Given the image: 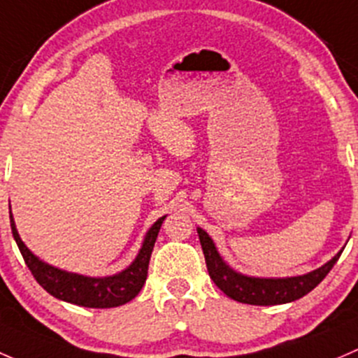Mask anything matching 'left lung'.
<instances>
[{"label": "left lung", "mask_w": 358, "mask_h": 358, "mask_svg": "<svg viewBox=\"0 0 358 358\" xmlns=\"http://www.w3.org/2000/svg\"><path fill=\"white\" fill-rule=\"evenodd\" d=\"M198 236H200L201 248H203L206 268H208L210 278L213 279L217 288L224 291L233 300L248 305H281L305 296L329 274L333 265L336 264L341 255L340 252L326 265L305 275H298V278H248V275L238 274L229 265H226V262L220 259V255L217 253V248L212 239H210V236L203 229H198Z\"/></svg>", "instance_id": "8db88e82"}]
</instances>
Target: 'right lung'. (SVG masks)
<instances>
[{"instance_id":"add662e5","label":"right lung","mask_w":358,"mask_h":358,"mask_svg":"<svg viewBox=\"0 0 358 358\" xmlns=\"http://www.w3.org/2000/svg\"><path fill=\"white\" fill-rule=\"evenodd\" d=\"M164 219L165 217H160L153 224L152 229L146 233L145 243H143L138 257L125 271L115 275H110V278H86V275L72 274V272L51 267V265L39 260L38 257L32 255L31 250L24 245V241L18 236L12 212H10L13 238L36 281L58 300L90 308L119 307V305L131 301L141 291L146 281V275H148L150 257H152L155 241H157L158 231H160Z\"/></svg>"}]
</instances>
